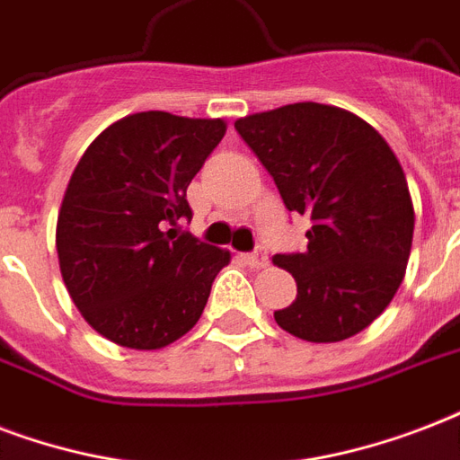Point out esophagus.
<instances>
[{
	"label": "esophagus",
	"mask_w": 460,
	"mask_h": 460,
	"mask_svg": "<svg viewBox=\"0 0 460 460\" xmlns=\"http://www.w3.org/2000/svg\"><path fill=\"white\" fill-rule=\"evenodd\" d=\"M244 261L252 266V269H263L266 263H269V256H266V249H256V252H252V254H244Z\"/></svg>",
	"instance_id": "34e87169"
}]
</instances>
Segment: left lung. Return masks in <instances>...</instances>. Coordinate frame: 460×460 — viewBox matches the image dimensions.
Segmentation results:
<instances>
[{"mask_svg":"<svg viewBox=\"0 0 460 460\" xmlns=\"http://www.w3.org/2000/svg\"><path fill=\"white\" fill-rule=\"evenodd\" d=\"M234 129L276 181L288 211L312 218L307 249L276 254L297 297L273 312L309 343L355 336L394 300L411 256V191L396 153L348 110L295 102L242 117Z\"/></svg>","mask_w":460,"mask_h":460,"instance_id":"obj_1","label":"left lung"}]
</instances>
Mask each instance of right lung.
I'll return each mask as SVG.
<instances>
[{
  "instance_id": "obj_1",
  "label": "right lung",
  "mask_w": 460,
  "mask_h": 460,
  "mask_svg": "<svg viewBox=\"0 0 460 460\" xmlns=\"http://www.w3.org/2000/svg\"><path fill=\"white\" fill-rule=\"evenodd\" d=\"M226 129L223 119L137 112L78 160L57 218V256L78 312L112 343L158 350L204 312L230 252L167 226L191 218L187 187Z\"/></svg>"
}]
</instances>
